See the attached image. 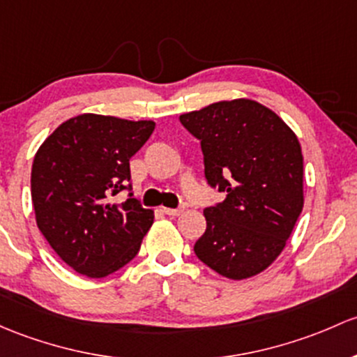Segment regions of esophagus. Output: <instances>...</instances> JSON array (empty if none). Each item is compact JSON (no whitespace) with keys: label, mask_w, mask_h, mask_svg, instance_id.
<instances>
[{"label":"esophagus","mask_w":357,"mask_h":357,"mask_svg":"<svg viewBox=\"0 0 357 357\" xmlns=\"http://www.w3.org/2000/svg\"><path fill=\"white\" fill-rule=\"evenodd\" d=\"M164 213H167V215H179V213H183V210L185 207H179V208H169V207H164Z\"/></svg>","instance_id":"esophagus-1"}]
</instances>
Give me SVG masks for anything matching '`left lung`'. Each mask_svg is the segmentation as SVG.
I'll return each instance as SVG.
<instances>
[{
    "mask_svg": "<svg viewBox=\"0 0 357 357\" xmlns=\"http://www.w3.org/2000/svg\"><path fill=\"white\" fill-rule=\"evenodd\" d=\"M200 140L205 178L226 195L204 210L195 255L232 280L264 272L280 255L305 204L298 137L268 107L222 100L179 116Z\"/></svg>",
    "mask_w": 357,
    "mask_h": 357,
    "instance_id": "1",
    "label": "left lung"
}]
</instances>
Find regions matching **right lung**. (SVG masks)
I'll return each mask as SVG.
<instances>
[{
    "label": "right lung",
    "instance_id": "1",
    "mask_svg": "<svg viewBox=\"0 0 357 357\" xmlns=\"http://www.w3.org/2000/svg\"><path fill=\"white\" fill-rule=\"evenodd\" d=\"M153 121L80 114L46 138L32 164L37 227L58 257L82 275L100 279L137 257L153 222L131 190L130 159L152 135Z\"/></svg>",
    "mask_w": 357,
    "mask_h": 357
}]
</instances>
